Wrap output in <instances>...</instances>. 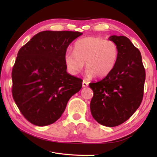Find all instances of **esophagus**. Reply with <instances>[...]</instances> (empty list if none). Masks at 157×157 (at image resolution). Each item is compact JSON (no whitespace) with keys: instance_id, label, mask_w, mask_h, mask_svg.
Listing matches in <instances>:
<instances>
[{"instance_id":"esophagus-1","label":"esophagus","mask_w":157,"mask_h":157,"mask_svg":"<svg viewBox=\"0 0 157 157\" xmlns=\"http://www.w3.org/2000/svg\"><path fill=\"white\" fill-rule=\"evenodd\" d=\"M88 86V83L86 82V80H83V82H82V86H83V87H87Z\"/></svg>"}]
</instances>
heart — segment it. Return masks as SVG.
Returning a JSON list of instances; mask_svg holds the SVG:
<instances>
[{
  "label": "heart",
  "mask_w": 157,
  "mask_h": 157,
  "mask_svg": "<svg viewBox=\"0 0 157 157\" xmlns=\"http://www.w3.org/2000/svg\"><path fill=\"white\" fill-rule=\"evenodd\" d=\"M74 51H67L64 61L71 75L81 71L86 63L89 78H104L112 72L119 58L118 46L115 42L100 36H88L77 41Z\"/></svg>",
  "instance_id": "heart-1"
}]
</instances>
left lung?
Here are the masks:
<instances>
[{
	"label": "left lung",
	"mask_w": 157,
	"mask_h": 157,
	"mask_svg": "<svg viewBox=\"0 0 157 157\" xmlns=\"http://www.w3.org/2000/svg\"><path fill=\"white\" fill-rule=\"evenodd\" d=\"M118 46L119 58L107 76L89 84L94 95L92 115L100 124L115 127L131 117L140 105L146 78L141 53L125 36H111Z\"/></svg>",
	"instance_id": "1"
}]
</instances>
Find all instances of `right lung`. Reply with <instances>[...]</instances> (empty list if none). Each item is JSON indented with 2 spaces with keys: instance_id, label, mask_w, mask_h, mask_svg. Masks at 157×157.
I'll return each mask as SVG.
<instances>
[{
  "instance_id": "obj_1",
  "label": "right lung",
  "mask_w": 157,
  "mask_h": 157,
  "mask_svg": "<svg viewBox=\"0 0 157 157\" xmlns=\"http://www.w3.org/2000/svg\"><path fill=\"white\" fill-rule=\"evenodd\" d=\"M82 33L43 31L17 53L12 69L13 98L23 117L45 126L61 117L82 79L67 72L64 56L68 46Z\"/></svg>"
}]
</instances>
